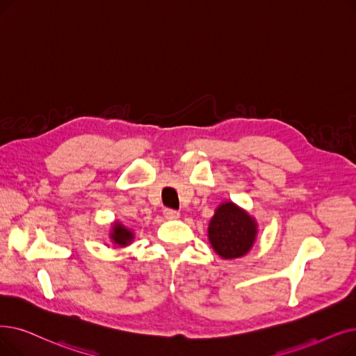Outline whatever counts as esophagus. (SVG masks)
Segmentation results:
<instances>
[{
  "label": "esophagus",
  "mask_w": 356,
  "mask_h": 356,
  "mask_svg": "<svg viewBox=\"0 0 356 356\" xmlns=\"http://www.w3.org/2000/svg\"><path fill=\"white\" fill-rule=\"evenodd\" d=\"M164 216L167 220H177L179 216H180V212L179 211H176V209H170V208H167V209H164Z\"/></svg>",
  "instance_id": "esophagus-1"
}]
</instances>
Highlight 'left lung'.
<instances>
[{"label": "left lung", "instance_id": "1", "mask_svg": "<svg viewBox=\"0 0 356 356\" xmlns=\"http://www.w3.org/2000/svg\"><path fill=\"white\" fill-rule=\"evenodd\" d=\"M256 233L254 220L233 202L220 205L208 228V237L213 250L224 259L244 256L252 249Z\"/></svg>", "mask_w": 356, "mask_h": 356}]
</instances>
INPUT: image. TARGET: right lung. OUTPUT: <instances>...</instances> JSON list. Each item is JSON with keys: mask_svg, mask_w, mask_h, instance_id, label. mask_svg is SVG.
I'll list each match as a JSON object with an SVG mask.
<instances>
[{"mask_svg": "<svg viewBox=\"0 0 356 356\" xmlns=\"http://www.w3.org/2000/svg\"><path fill=\"white\" fill-rule=\"evenodd\" d=\"M111 236H112L113 243H116V244H119V245H128V244L132 241V238H134V233H132V231L128 229V228H125V227H123V225L119 224V222H116V224L113 225V233H112Z\"/></svg>", "mask_w": 356, "mask_h": 356, "instance_id": "add662e5", "label": "right lung"}]
</instances>
